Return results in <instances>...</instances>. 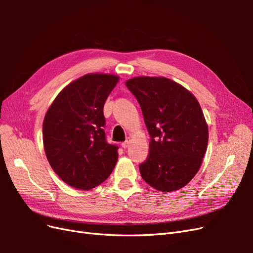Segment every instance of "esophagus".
I'll use <instances>...</instances> for the list:
<instances>
[{"label":"esophagus","mask_w":253,"mask_h":253,"mask_svg":"<svg viewBox=\"0 0 253 253\" xmlns=\"http://www.w3.org/2000/svg\"><path fill=\"white\" fill-rule=\"evenodd\" d=\"M129 143H131V140H129V139H126L125 142H122V143H121V147L124 148V149H126V148H128Z\"/></svg>","instance_id":"esophagus-1"}]
</instances>
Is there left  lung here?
<instances>
[{
    "label": "left lung",
    "mask_w": 253,
    "mask_h": 253,
    "mask_svg": "<svg viewBox=\"0 0 253 253\" xmlns=\"http://www.w3.org/2000/svg\"><path fill=\"white\" fill-rule=\"evenodd\" d=\"M126 85L139 102L151 136L149 156L139 165L143 180L163 192L181 189L200 170L208 145L200 103L165 77H135Z\"/></svg>",
    "instance_id": "left-lung-1"
}]
</instances>
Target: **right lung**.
Here are the masks:
<instances>
[{
	"label": "right lung",
	"instance_id": "1",
	"mask_svg": "<svg viewBox=\"0 0 253 253\" xmlns=\"http://www.w3.org/2000/svg\"><path fill=\"white\" fill-rule=\"evenodd\" d=\"M118 80L109 74L84 75L60 91L45 115V154L68 186L93 189L116 166L118 147L106 142L103 106Z\"/></svg>",
	"mask_w": 253,
	"mask_h": 253
}]
</instances>
